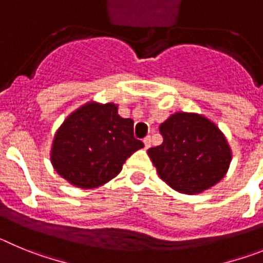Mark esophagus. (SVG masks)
I'll return each mask as SVG.
<instances>
[{
	"instance_id": "obj_1",
	"label": "esophagus",
	"mask_w": 263,
	"mask_h": 263,
	"mask_svg": "<svg viewBox=\"0 0 263 263\" xmlns=\"http://www.w3.org/2000/svg\"><path fill=\"white\" fill-rule=\"evenodd\" d=\"M143 145H145V148L150 147V145H152V138H150V136H147L146 138H143Z\"/></svg>"
}]
</instances>
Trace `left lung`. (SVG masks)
<instances>
[{
    "label": "left lung",
    "mask_w": 263,
    "mask_h": 263,
    "mask_svg": "<svg viewBox=\"0 0 263 263\" xmlns=\"http://www.w3.org/2000/svg\"><path fill=\"white\" fill-rule=\"evenodd\" d=\"M163 143L147 150L159 178L185 195L217 184L228 173L232 150L217 125L199 113L176 111L159 125Z\"/></svg>",
    "instance_id": "obj_1"
}]
</instances>
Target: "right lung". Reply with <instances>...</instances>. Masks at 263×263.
Returning <instances> with one entry per match:
<instances>
[{"label": "right lung", "instance_id": "1", "mask_svg": "<svg viewBox=\"0 0 263 263\" xmlns=\"http://www.w3.org/2000/svg\"><path fill=\"white\" fill-rule=\"evenodd\" d=\"M134 121L118 115L115 103L81 105L63 121L51 145L53 170L78 188H96L118 175L125 160L143 143Z\"/></svg>", "mask_w": 263, "mask_h": 263}]
</instances>
